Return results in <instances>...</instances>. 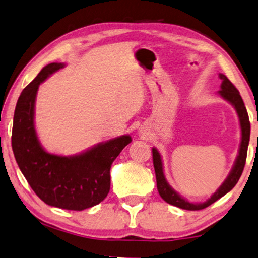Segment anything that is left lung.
<instances>
[{"label": "left lung", "instance_id": "8db88e82", "mask_svg": "<svg viewBox=\"0 0 258 258\" xmlns=\"http://www.w3.org/2000/svg\"><path fill=\"white\" fill-rule=\"evenodd\" d=\"M220 78L222 79V84H221V90L219 91V94L223 98V99L229 101V103L234 106L235 110H236L238 119H239V125H241L242 138H241V145H239L238 155L236 160H235L233 169L230 170L229 175L227 176V179L224 180V182L219 187V189H217L215 193L208 199V200L201 203H191L188 200H186V199H183L181 195L177 194L176 191L169 186L168 182H167L165 174H164V167H162L161 155L158 152L157 148L154 147L152 148V153H153V165H154V170H155V176H157V187H158L159 194H160V197L164 199L167 203H169V205H173L175 207H179L181 209L200 210L203 208H207V207L212 205V203L222 198L223 195H226L228 191L233 189L235 184L237 183V181L242 175L243 168H244L245 160H246V152H248V145H249V139H250L249 115H248V112H246V108L244 106V103H243V99L241 94L238 92V90L235 88L233 83H231L224 75L220 74Z\"/></svg>", "mask_w": 258, "mask_h": 258}]
</instances>
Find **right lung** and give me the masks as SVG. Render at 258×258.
Returning a JSON list of instances; mask_svg holds the SVG:
<instances>
[{
    "label": "right lung",
    "mask_w": 258,
    "mask_h": 258,
    "mask_svg": "<svg viewBox=\"0 0 258 258\" xmlns=\"http://www.w3.org/2000/svg\"><path fill=\"white\" fill-rule=\"evenodd\" d=\"M64 67L48 64L22 91L14 113L12 146L22 174L42 201L61 209L84 210L107 197L112 162L132 139L120 136L72 157L50 154L42 147L34 121L36 94L41 83Z\"/></svg>",
    "instance_id": "obj_1"
}]
</instances>
